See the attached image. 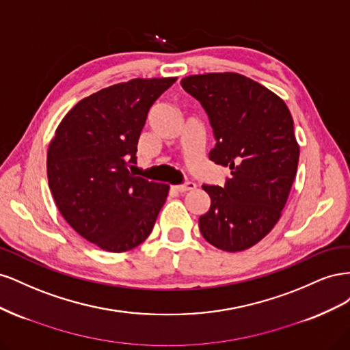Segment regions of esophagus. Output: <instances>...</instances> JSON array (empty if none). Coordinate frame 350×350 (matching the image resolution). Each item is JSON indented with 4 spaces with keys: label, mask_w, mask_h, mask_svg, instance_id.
Instances as JSON below:
<instances>
[{
    "label": "esophagus",
    "mask_w": 350,
    "mask_h": 350,
    "mask_svg": "<svg viewBox=\"0 0 350 350\" xmlns=\"http://www.w3.org/2000/svg\"><path fill=\"white\" fill-rule=\"evenodd\" d=\"M196 188V184L194 183H185V184H181V185H176L174 187L175 191L178 193H185V191H191V189Z\"/></svg>",
    "instance_id": "esophagus-1"
}]
</instances>
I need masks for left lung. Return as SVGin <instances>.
Instances as JSON below:
<instances>
[{"label":"left lung","instance_id":"8db88e82","mask_svg":"<svg viewBox=\"0 0 350 350\" xmlns=\"http://www.w3.org/2000/svg\"><path fill=\"white\" fill-rule=\"evenodd\" d=\"M181 86L213 129L210 161L230 169L224 187L203 185L211 203L198 219L201 235L228 252L251 248L278 224L296 176L292 115L278 94L237 72L189 76Z\"/></svg>","mask_w":350,"mask_h":350}]
</instances>
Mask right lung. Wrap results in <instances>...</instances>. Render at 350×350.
<instances>
[{
    "instance_id": "obj_1",
    "label": "right lung",
    "mask_w": 350,
    "mask_h": 350,
    "mask_svg": "<svg viewBox=\"0 0 350 350\" xmlns=\"http://www.w3.org/2000/svg\"><path fill=\"white\" fill-rule=\"evenodd\" d=\"M176 81L134 79L80 100L61 121L46 156L48 183L68 225L109 252L150 235L169 187L129 171L152 105Z\"/></svg>"
}]
</instances>
